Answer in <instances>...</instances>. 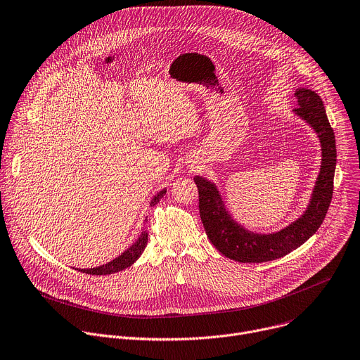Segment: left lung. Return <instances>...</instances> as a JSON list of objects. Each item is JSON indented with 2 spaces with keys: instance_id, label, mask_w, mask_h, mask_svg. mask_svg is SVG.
<instances>
[{
  "instance_id": "8db88e82",
  "label": "left lung",
  "mask_w": 360,
  "mask_h": 360,
  "mask_svg": "<svg viewBox=\"0 0 360 360\" xmlns=\"http://www.w3.org/2000/svg\"><path fill=\"white\" fill-rule=\"evenodd\" d=\"M300 116L317 134L321 146V165L306 211L283 230L271 234L248 231L228 212L221 193L211 181L195 176L200 193V215L212 245L225 257L240 263H266L277 259L304 244L321 225L333 197L336 169V139L320 96L310 89L294 93Z\"/></svg>"
}]
</instances>
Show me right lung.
Wrapping results in <instances>:
<instances>
[{
    "instance_id": "obj_1",
    "label": "right lung",
    "mask_w": 360,
    "mask_h": 360,
    "mask_svg": "<svg viewBox=\"0 0 360 360\" xmlns=\"http://www.w3.org/2000/svg\"><path fill=\"white\" fill-rule=\"evenodd\" d=\"M167 193V189H162L159 191L155 197L152 198L150 201V207L158 204L159 200L163 197V195ZM148 244V233L143 230L139 236V238L130 245L126 251H123L119 257L113 258L112 261H109V263L103 264V266H99V267H93V269H77L79 271L82 273H86V274H93V276H106V274H113V273H117V271H122L127 267L132 266L135 261L141 257V254L143 252L145 247Z\"/></svg>"
}]
</instances>
